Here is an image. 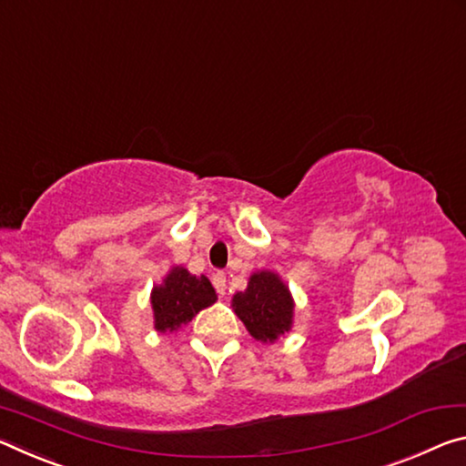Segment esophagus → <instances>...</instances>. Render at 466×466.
Segmentation results:
<instances>
[{
    "mask_svg": "<svg viewBox=\"0 0 466 466\" xmlns=\"http://www.w3.org/2000/svg\"><path fill=\"white\" fill-rule=\"evenodd\" d=\"M212 285H215L218 295H225V291H227V277H225V272L212 274Z\"/></svg>",
    "mask_w": 466,
    "mask_h": 466,
    "instance_id": "34e87169",
    "label": "esophagus"
}]
</instances>
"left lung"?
I'll return each instance as SVG.
<instances>
[{"instance_id":"1","label":"left lung","mask_w":466,"mask_h":466,"mask_svg":"<svg viewBox=\"0 0 466 466\" xmlns=\"http://www.w3.org/2000/svg\"><path fill=\"white\" fill-rule=\"evenodd\" d=\"M235 314L262 342H274L289 332L293 322V299L277 274H251L248 289L233 297Z\"/></svg>"}]
</instances>
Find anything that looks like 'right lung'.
Returning <instances> with one entry per match:
<instances>
[{"label": "right lung", "instance_id": "right-lung-1", "mask_svg": "<svg viewBox=\"0 0 466 466\" xmlns=\"http://www.w3.org/2000/svg\"><path fill=\"white\" fill-rule=\"evenodd\" d=\"M155 328L158 332H173L187 324L198 311L217 301V293L210 280L194 277L186 268H173L161 287L152 291Z\"/></svg>", "mask_w": 466, "mask_h": 466}]
</instances>
